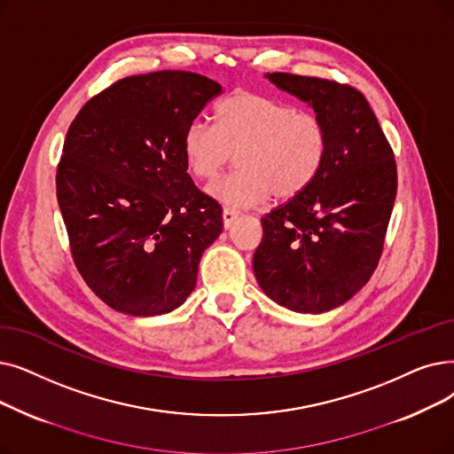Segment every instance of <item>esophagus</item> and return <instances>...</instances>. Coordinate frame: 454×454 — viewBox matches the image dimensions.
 <instances>
[{"instance_id":"esophagus-1","label":"esophagus","mask_w":454,"mask_h":454,"mask_svg":"<svg viewBox=\"0 0 454 454\" xmlns=\"http://www.w3.org/2000/svg\"><path fill=\"white\" fill-rule=\"evenodd\" d=\"M239 213L235 209H224L223 211V223H224V228H231V224L235 223V219H238Z\"/></svg>"}]
</instances>
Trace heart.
Segmentation results:
<instances>
[{
  "mask_svg": "<svg viewBox=\"0 0 454 454\" xmlns=\"http://www.w3.org/2000/svg\"><path fill=\"white\" fill-rule=\"evenodd\" d=\"M184 157L200 180L219 176L235 155L239 170L209 185L231 207L291 200L317 178L328 148L323 118L262 92L233 90L216 107V126L194 121L184 133Z\"/></svg>",
  "mask_w": 454,
  "mask_h": 454,
  "instance_id": "1",
  "label": "heart"
}]
</instances>
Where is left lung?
Instances as JSON below:
<instances>
[{"label": "left lung", "mask_w": 454, "mask_h": 454, "mask_svg": "<svg viewBox=\"0 0 454 454\" xmlns=\"http://www.w3.org/2000/svg\"><path fill=\"white\" fill-rule=\"evenodd\" d=\"M326 126V160L315 182L262 219L254 274L269 299L299 313L345 304L382 255L397 194V165L360 90L286 72L267 74Z\"/></svg>", "instance_id": "obj_1"}]
</instances>
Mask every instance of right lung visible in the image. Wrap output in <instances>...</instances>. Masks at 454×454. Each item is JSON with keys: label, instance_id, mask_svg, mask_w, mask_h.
Instances as JSON below:
<instances>
[{"label": "right lung", "instance_id": "1", "mask_svg": "<svg viewBox=\"0 0 454 454\" xmlns=\"http://www.w3.org/2000/svg\"><path fill=\"white\" fill-rule=\"evenodd\" d=\"M223 87L160 70L118 80L82 107L57 165V202L74 263L109 308L163 315L196 286L223 207L194 185L184 133Z\"/></svg>", "mask_w": 454, "mask_h": 454}]
</instances>
